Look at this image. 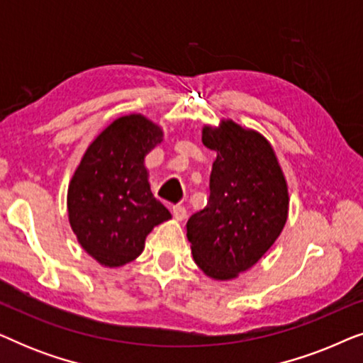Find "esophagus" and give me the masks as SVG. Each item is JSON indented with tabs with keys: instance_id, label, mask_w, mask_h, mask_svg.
<instances>
[{
	"instance_id": "34e87169",
	"label": "esophagus",
	"mask_w": 363,
	"mask_h": 363,
	"mask_svg": "<svg viewBox=\"0 0 363 363\" xmlns=\"http://www.w3.org/2000/svg\"><path fill=\"white\" fill-rule=\"evenodd\" d=\"M172 213H173V218H175L177 221H183V220H185V218H186V210H185V206H180V205L173 206Z\"/></svg>"
}]
</instances>
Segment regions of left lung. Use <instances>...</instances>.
Segmentation results:
<instances>
[{"mask_svg": "<svg viewBox=\"0 0 363 363\" xmlns=\"http://www.w3.org/2000/svg\"><path fill=\"white\" fill-rule=\"evenodd\" d=\"M216 152L208 205L186 223L196 266L215 281L251 269L274 245L289 215L284 172L269 140L231 118L201 130Z\"/></svg>", "mask_w": 363, "mask_h": 363, "instance_id": "left-lung-1", "label": "left lung"}]
</instances>
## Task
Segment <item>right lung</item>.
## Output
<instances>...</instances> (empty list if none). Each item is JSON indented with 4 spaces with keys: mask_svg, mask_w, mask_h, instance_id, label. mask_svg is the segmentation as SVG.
Wrapping results in <instances>:
<instances>
[{
    "mask_svg": "<svg viewBox=\"0 0 363 363\" xmlns=\"http://www.w3.org/2000/svg\"><path fill=\"white\" fill-rule=\"evenodd\" d=\"M162 140V127L142 113L118 117L94 138L69 182V223L104 267L137 259L148 233L172 218L153 196L145 167Z\"/></svg>",
    "mask_w": 363,
    "mask_h": 363,
    "instance_id": "right-lung-1",
    "label": "right lung"
}]
</instances>
